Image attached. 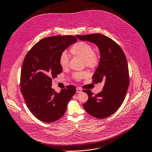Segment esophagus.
<instances>
[{"mask_svg": "<svg viewBox=\"0 0 152 152\" xmlns=\"http://www.w3.org/2000/svg\"><path fill=\"white\" fill-rule=\"evenodd\" d=\"M76 92L77 93H80L82 92V89L80 87H77L76 88Z\"/></svg>", "mask_w": 152, "mask_h": 152, "instance_id": "esophagus-1", "label": "esophagus"}]
</instances>
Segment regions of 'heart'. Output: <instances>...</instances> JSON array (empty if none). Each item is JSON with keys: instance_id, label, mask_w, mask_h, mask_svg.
Masks as SVG:
<instances>
[{"instance_id": "1", "label": "heart", "mask_w": 152, "mask_h": 152, "mask_svg": "<svg viewBox=\"0 0 152 152\" xmlns=\"http://www.w3.org/2000/svg\"><path fill=\"white\" fill-rule=\"evenodd\" d=\"M73 56L82 58L84 64L89 68H94L98 66L99 62V57L94 50L91 45L85 42H77L72 46L70 49ZM59 64L63 69L66 68L68 65L69 59L66 52H62L59 58ZM87 76L86 72H77L73 75V77L76 80H80Z\"/></svg>"}]
</instances>
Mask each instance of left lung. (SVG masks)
<instances>
[{
  "mask_svg": "<svg viewBox=\"0 0 152 152\" xmlns=\"http://www.w3.org/2000/svg\"><path fill=\"white\" fill-rule=\"evenodd\" d=\"M76 36L98 47L101 58L93 76V82L96 84L104 82L102 90L95 95L90 90H84L88 99L83 107L92 116L99 119L107 118L121 107L129 88V73L125 54L114 40L100 33Z\"/></svg>",
  "mask_w": 152,
  "mask_h": 152,
  "instance_id": "left-lung-1",
  "label": "left lung"
}]
</instances>
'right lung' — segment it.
Segmentation results:
<instances>
[{
	"instance_id": "obj_1",
	"label": "right lung",
	"mask_w": 152,
	"mask_h": 152,
	"mask_svg": "<svg viewBox=\"0 0 152 152\" xmlns=\"http://www.w3.org/2000/svg\"><path fill=\"white\" fill-rule=\"evenodd\" d=\"M77 42L73 36L44 38L26 54L20 74V91L27 107L39 120L53 122L63 116L68 102L76 93L68 86L57 93L51 88L52 79L62 73L61 54Z\"/></svg>"
}]
</instances>
